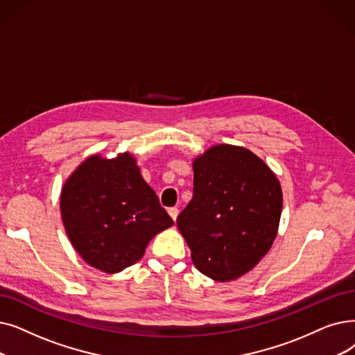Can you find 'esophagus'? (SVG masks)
Instances as JSON below:
<instances>
[{
  "label": "esophagus",
  "mask_w": 355,
  "mask_h": 355,
  "mask_svg": "<svg viewBox=\"0 0 355 355\" xmlns=\"http://www.w3.org/2000/svg\"><path fill=\"white\" fill-rule=\"evenodd\" d=\"M168 214L171 216L173 220H177V216H178V209H177V207H169V209H168Z\"/></svg>",
  "instance_id": "1"
}]
</instances>
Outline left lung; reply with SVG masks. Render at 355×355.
Here are the masks:
<instances>
[{
  "instance_id": "left-lung-1",
  "label": "left lung",
  "mask_w": 355,
  "mask_h": 355,
  "mask_svg": "<svg viewBox=\"0 0 355 355\" xmlns=\"http://www.w3.org/2000/svg\"><path fill=\"white\" fill-rule=\"evenodd\" d=\"M193 198L177 218L196 268L214 282L236 280L271 248L283 193L279 178L242 146L214 145L193 162Z\"/></svg>"
}]
</instances>
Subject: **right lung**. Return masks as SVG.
I'll use <instances>...</instances> for the list:
<instances>
[{"label":"right lung","instance_id":"right-lung-1","mask_svg":"<svg viewBox=\"0 0 355 355\" xmlns=\"http://www.w3.org/2000/svg\"><path fill=\"white\" fill-rule=\"evenodd\" d=\"M60 214L75 251L109 274L137 263L149 241L174 225L129 152L87 158L64 184Z\"/></svg>","mask_w":355,"mask_h":355}]
</instances>
